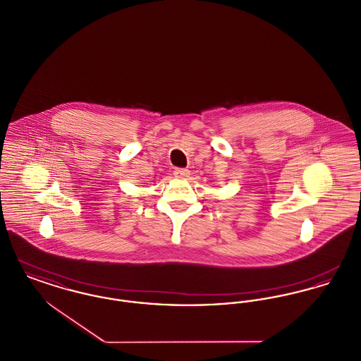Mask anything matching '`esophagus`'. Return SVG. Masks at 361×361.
Returning <instances> with one entry per match:
<instances>
[{
  "mask_svg": "<svg viewBox=\"0 0 361 361\" xmlns=\"http://www.w3.org/2000/svg\"><path fill=\"white\" fill-rule=\"evenodd\" d=\"M174 176L178 177V178H185V177L189 176V171L188 169H176L174 171Z\"/></svg>",
  "mask_w": 361,
  "mask_h": 361,
  "instance_id": "esophagus-1",
  "label": "esophagus"
}]
</instances>
